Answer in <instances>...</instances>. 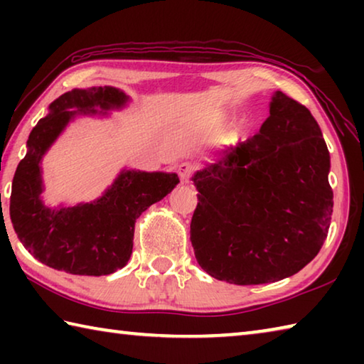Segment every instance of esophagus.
Wrapping results in <instances>:
<instances>
[{
	"label": "esophagus",
	"instance_id": "obj_1",
	"mask_svg": "<svg viewBox=\"0 0 364 364\" xmlns=\"http://www.w3.org/2000/svg\"><path fill=\"white\" fill-rule=\"evenodd\" d=\"M194 171H196V165L191 162H181L178 165V175H180L183 181H189V178L194 175Z\"/></svg>",
	"mask_w": 364,
	"mask_h": 364
}]
</instances>
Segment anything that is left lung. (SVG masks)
Here are the masks:
<instances>
[{"mask_svg":"<svg viewBox=\"0 0 364 364\" xmlns=\"http://www.w3.org/2000/svg\"><path fill=\"white\" fill-rule=\"evenodd\" d=\"M329 167L315 117L278 91L260 132L193 178L191 242L200 268L239 286L299 273L328 237Z\"/></svg>","mask_w":364,"mask_h":364,"instance_id":"obj_1","label":"left lung"}]
</instances>
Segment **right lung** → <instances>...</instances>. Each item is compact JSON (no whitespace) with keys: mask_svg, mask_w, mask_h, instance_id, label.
Here are the masks:
<instances>
[{"mask_svg":"<svg viewBox=\"0 0 364 364\" xmlns=\"http://www.w3.org/2000/svg\"><path fill=\"white\" fill-rule=\"evenodd\" d=\"M125 101L127 96L110 86L72 90L49 106L51 114L30 133L28 152L12 180L9 213L23 247L48 267L80 276H104L123 268L133 250L134 221L180 183L175 173L127 170L93 204L59 210L41 204L40 160L72 117L96 114L95 106L120 107ZM73 107L79 110L70 111Z\"/></svg>","mask_w":364,"mask_h":364,"instance_id":"right-lung-1","label":"right lung"}]
</instances>
